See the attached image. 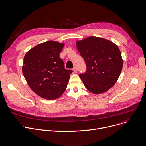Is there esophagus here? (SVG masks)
<instances>
[{
    "label": "esophagus",
    "instance_id": "esophagus-1",
    "mask_svg": "<svg viewBox=\"0 0 146 146\" xmlns=\"http://www.w3.org/2000/svg\"><path fill=\"white\" fill-rule=\"evenodd\" d=\"M72 70H73V71H74V72H76L77 71V68H76V67H74L73 69H72Z\"/></svg>",
    "mask_w": 146,
    "mask_h": 146
}]
</instances>
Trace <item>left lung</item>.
Here are the masks:
<instances>
[{
  "instance_id": "left-lung-1",
  "label": "left lung",
  "mask_w": 146,
  "mask_h": 146,
  "mask_svg": "<svg viewBox=\"0 0 146 146\" xmlns=\"http://www.w3.org/2000/svg\"><path fill=\"white\" fill-rule=\"evenodd\" d=\"M86 65L79 77L86 88L94 94L104 93L117 82L123 62L119 47L102 38L90 37L76 42Z\"/></svg>"
}]
</instances>
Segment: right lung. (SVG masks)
Masks as SVG:
<instances>
[{
    "label": "right lung",
    "instance_id": "add662e5",
    "mask_svg": "<svg viewBox=\"0 0 146 146\" xmlns=\"http://www.w3.org/2000/svg\"><path fill=\"white\" fill-rule=\"evenodd\" d=\"M63 46V44L56 41H46L31 49L24 57L23 76L32 90L44 98L59 97L72 72L65 68L60 57Z\"/></svg>",
    "mask_w": 146,
    "mask_h": 146
}]
</instances>
